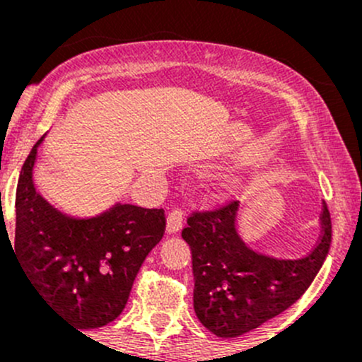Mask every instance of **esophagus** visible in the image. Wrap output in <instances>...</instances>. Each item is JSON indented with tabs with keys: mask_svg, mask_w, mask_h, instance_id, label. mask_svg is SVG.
<instances>
[{
	"mask_svg": "<svg viewBox=\"0 0 362 362\" xmlns=\"http://www.w3.org/2000/svg\"><path fill=\"white\" fill-rule=\"evenodd\" d=\"M182 224H184V213H182L180 207H173L167 216V233H177L182 228Z\"/></svg>",
	"mask_w": 362,
	"mask_h": 362,
	"instance_id": "34e87169",
	"label": "esophagus"
}]
</instances>
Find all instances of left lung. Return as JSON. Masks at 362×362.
<instances>
[{"instance_id":"left-lung-1","label":"left lung","mask_w":362,"mask_h":362,"mask_svg":"<svg viewBox=\"0 0 362 362\" xmlns=\"http://www.w3.org/2000/svg\"><path fill=\"white\" fill-rule=\"evenodd\" d=\"M236 201L192 211L182 230V238L192 250L195 315L223 339L247 334L300 300L322 267L332 240L325 201L320 240L298 260L250 250L236 233Z\"/></svg>"}]
</instances>
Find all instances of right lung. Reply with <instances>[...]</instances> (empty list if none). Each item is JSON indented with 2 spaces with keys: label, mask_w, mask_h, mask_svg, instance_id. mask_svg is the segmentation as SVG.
Wrapping results in <instances>:
<instances>
[{
  "label": "right lung",
  "mask_w": 362,
  "mask_h": 362,
  "mask_svg": "<svg viewBox=\"0 0 362 362\" xmlns=\"http://www.w3.org/2000/svg\"><path fill=\"white\" fill-rule=\"evenodd\" d=\"M37 141L16 185L15 252L45 303L80 330L114 322L132 282L165 235L163 209L120 204L80 216L52 204L35 189Z\"/></svg>",
  "instance_id": "right-lung-1"
}]
</instances>
